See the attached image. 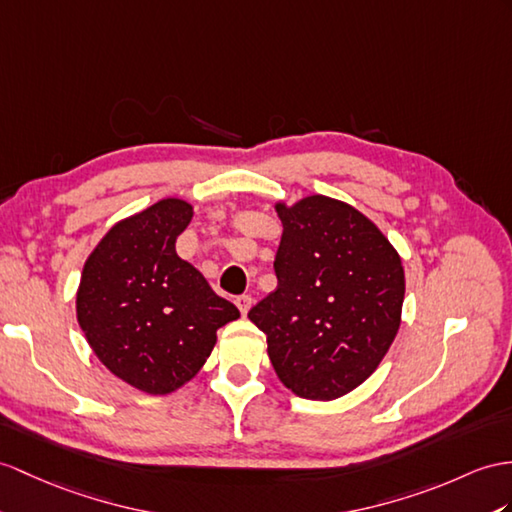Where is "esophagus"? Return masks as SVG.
<instances>
[{"label":"esophagus","mask_w":512,"mask_h":512,"mask_svg":"<svg viewBox=\"0 0 512 512\" xmlns=\"http://www.w3.org/2000/svg\"><path fill=\"white\" fill-rule=\"evenodd\" d=\"M234 304L239 306V310H241V315L245 317L247 315V310L252 308V304H254V299H252V295H239L234 299Z\"/></svg>","instance_id":"1"}]
</instances>
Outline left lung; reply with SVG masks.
Listing matches in <instances>:
<instances>
[{
	"instance_id": "8db88e82",
	"label": "left lung",
	"mask_w": 512,
	"mask_h": 512,
	"mask_svg": "<svg viewBox=\"0 0 512 512\" xmlns=\"http://www.w3.org/2000/svg\"><path fill=\"white\" fill-rule=\"evenodd\" d=\"M282 241L278 286L247 317L267 334L280 382L304 400L330 402L363 384L402 323L404 267L382 230L326 195L276 202Z\"/></svg>"
}]
</instances>
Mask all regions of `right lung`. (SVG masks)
Wrapping results in <instances>:
<instances>
[{
    "instance_id": "add662e5",
    "label": "right lung",
    "mask_w": 512,
    "mask_h": 512,
    "mask_svg": "<svg viewBox=\"0 0 512 512\" xmlns=\"http://www.w3.org/2000/svg\"><path fill=\"white\" fill-rule=\"evenodd\" d=\"M193 206L167 197L117 221L95 245L76 293L78 323L112 376L149 395L191 382L239 319L206 278L176 252Z\"/></svg>"
}]
</instances>
